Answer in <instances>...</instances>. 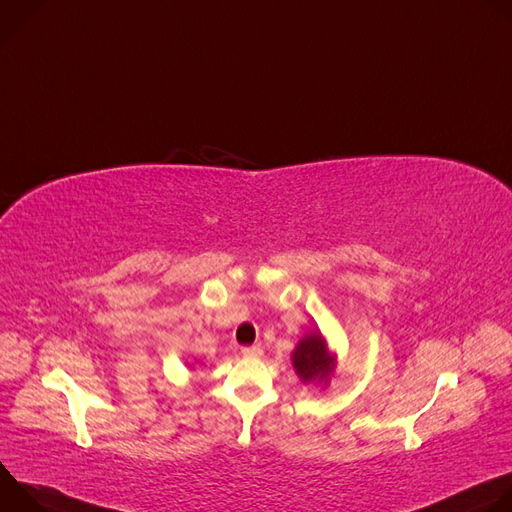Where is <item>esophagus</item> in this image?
I'll use <instances>...</instances> for the list:
<instances>
[{
	"label": "esophagus",
	"instance_id": "obj_1",
	"mask_svg": "<svg viewBox=\"0 0 512 512\" xmlns=\"http://www.w3.org/2000/svg\"><path fill=\"white\" fill-rule=\"evenodd\" d=\"M241 352H243V356H247V358H259V356H263V348H261V346H247V348H243Z\"/></svg>",
	"mask_w": 512,
	"mask_h": 512
}]
</instances>
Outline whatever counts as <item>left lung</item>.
<instances>
[{
    "instance_id": "8db88e82",
    "label": "left lung",
    "mask_w": 512,
    "mask_h": 512,
    "mask_svg": "<svg viewBox=\"0 0 512 512\" xmlns=\"http://www.w3.org/2000/svg\"><path fill=\"white\" fill-rule=\"evenodd\" d=\"M291 364L304 385L326 389L338 369V354L330 350L324 334L314 328L312 332L308 330L291 350Z\"/></svg>"
}]
</instances>
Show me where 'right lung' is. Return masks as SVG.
<instances>
[{
	"label": "right lung",
	"mask_w": 512,
	"mask_h": 512,
	"mask_svg": "<svg viewBox=\"0 0 512 512\" xmlns=\"http://www.w3.org/2000/svg\"><path fill=\"white\" fill-rule=\"evenodd\" d=\"M190 367H192V364H190Z\"/></svg>",
	"instance_id": "add662e5"
}]
</instances>
